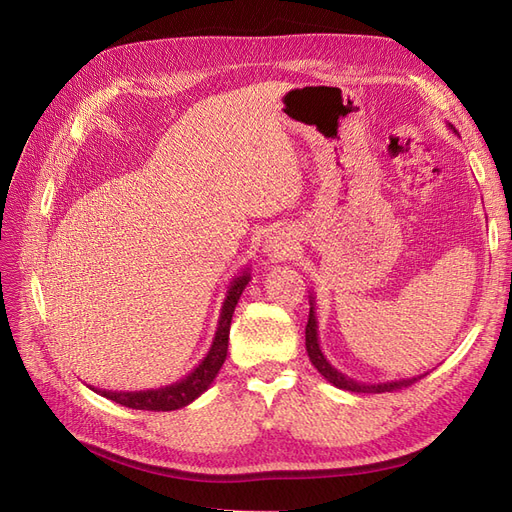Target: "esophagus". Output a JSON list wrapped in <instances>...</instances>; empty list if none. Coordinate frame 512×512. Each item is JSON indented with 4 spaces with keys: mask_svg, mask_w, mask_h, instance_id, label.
I'll return each instance as SVG.
<instances>
[{
    "mask_svg": "<svg viewBox=\"0 0 512 512\" xmlns=\"http://www.w3.org/2000/svg\"><path fill=\"white\" fill-rule=\"evenodd\" d=\"M265 252L271 256V258H286L288 256V247L284 243H280L277 239L269 237V241L265 243Z\"/></svg>",
    "mask_w": 512,
    "mask_h": 512,
    "instance_id": "obj_1",
    "label": "esophagus"
}]
</instances>
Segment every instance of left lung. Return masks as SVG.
I'll return each mask as SVG.
<instances>
[{
  "instance_id": "obj_1",
  "label": "left lung",
  "mask_w": 512,
  "mask_h": 512,
  "mask_svg": "<svg viewBox=\"0 0 512 512\" xmlns=\"http://www.w3.org/2000/svg\"><path fill=\"white\" fill-rule=\"evenodd\" d=\"M309 318H307V327H305V348H307V356L312 365L320 371V374L327 378L337 389H344L350 393H386V391H399L406 389V386L414 384L416 380H421L423 376H414V378H404V380H391V382H380V384H365V382H356L348 376H344L342 371H337L329 361L327 356L322 354L320 344H318V320H316V312H314V297L309 299Z\"/></svg>"
}]
</instances>
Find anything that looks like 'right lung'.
<instances>
[{
    "instance_id": "add662e5",
    "label": "right lung",
    "mask_w": 512,
    "mask_h": 512,
    "mask_svg": "<svg viewBox=\"0 0 512 512\" xmlns=\"http://www.w3.org/2000/svg\"><path fill=\"white\" fill-rule=\"evenodd\" d=\"M247 282H250V271L247 269L230 282V288L226 292V299H224L222 312H220V320H218V331H215V337H213V344H211L205 359L200 361L198 367L192 369L183 380L162 386V389H149V391H130V393L100 391V389H94V391L106 399H113L115 404H121V406L132 408V410L168 412V410H179L183 406L192 404L196 397H200L209 389L215 376H218L220 367L226 361L230 320H232V314H235V307L239 303V297L243 294Z\"/></svg>"
}]
</instances>
